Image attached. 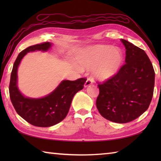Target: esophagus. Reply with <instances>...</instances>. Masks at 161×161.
Segmentation results:
<instances>
[{"label":"esophagus","mask_w":161,"mask_h":161,"mask_svg":"<svg viewBox=\"0 0 161 161\" xmlns=\"http://www.w3.org/2000/svg\"><path fill=\"white\" fill-rule=\"evenodd\" d=\"M92 83V81L90 80V79H87L86 81H85V83H84V87H87V86H89V85H90Z\"/></svg>","instance_id":"34e87169"}]
</instances>
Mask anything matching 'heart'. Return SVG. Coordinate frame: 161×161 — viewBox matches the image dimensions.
Returning <instances> with one entry per match:
<instances>
[{"mask_svg": "<svg viewBox=\"0 0 161 161\" xmlns=\"http://www.w3.org/2000/svg\"><path fill=\"white\" fill-rule=\"evenodd\" d=\"M123 61L124 54L120 49L105 45L87 47L75 58L79 67L93 68L94 77L102 81L114 77L119 72Z\"/></svg>", "mask_w": 161, "mask_h": 161, "instance_id": "b5f03b06", "label": "heart"}]
</instances>
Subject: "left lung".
I'll use <instances>...</instances> for the list:
<instances>
[{"label": "left lung", "instance_id": "1", "mask_svg": "<svg viewBox=\"0 0 161 161\" xmlns=\"http://www.w3.org/2000/svg\"><path fill=\"white\" fill-rule=\"evenodd\" d=\"M126 47L125 64L106 82L99 84L97 107L103 118L125 124L148 109L153 94L155 72L145 51L121 39Z\"/></svg>", "mask_w": 161, "mask_h": 161}]
</instances>
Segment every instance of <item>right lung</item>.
<instances>
[{
  "label": "right lung",
  "instance_id": "1",
  "mask_svg": "<svg viewBox=\"0 0 161 161\" xmlns=\"http://www.w3.org/2000/svg\"><path fill=\"white\" fill-rule=\"evenodd\" d=\"M47 42L27 47L18 54L10 75L9 93L16 112L22 118L35 126L50 127L62 121L67 115L75 94L84 88L86 79L75 81L63 80L55 89L41 98L25 97L18 87V69L22 59L30 52H46L52 47Z\"/></svg>",
  "mask_w": 161,
  "mask_h": 161
}]
</instances>
